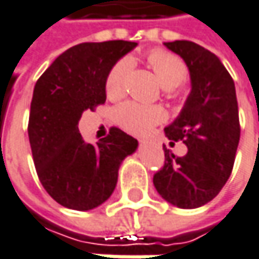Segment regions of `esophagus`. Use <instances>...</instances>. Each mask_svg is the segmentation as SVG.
Instances as JSON below:
<instances>
[{
  "instance_id": "34e87169",
  "label": "esophagus",
  "mask_w": 259,
  "mask_h": 259,
  "mask_svg": "<svg viewBox=\"0 0 259 259\" xmlns=\"http://www.w3.org/2000/svg\"><path fill=\"white\" fill-rule=\"evenodd\" d=\"M141 144H145V141H141Z\"/></svg>"
}]
</instances>
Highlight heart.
I'll use <instances>...</instances> for the list:
<instances>
[{"mask_svg":"<svg viewBox=\"0 0 259 259\" xmlns=\"http://www.w3.org/2000/svg\"><path fill=\"white\" fill-rule=\"evenodd\" d=\"M147 60L153 68L158 81L164 87L174 89L188 78V66L179 56L166 50H153L148 53ZM130 62L127 59L117 60L108 71L105 80L106 96L112 101L120 99L126 90V77L129 72ZM164 112L160 106L145 105L138 102H124L115 111V121L120 127L132 135H145L154 126L161 123Z\"/></svg>","mask_w":259,"mask_h":259,"instance_id":"heart-1","label":"heart"}]
</instances>
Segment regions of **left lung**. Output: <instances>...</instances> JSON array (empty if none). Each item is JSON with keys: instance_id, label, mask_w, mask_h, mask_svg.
<instances>
[{"instance_id": "8db88e82", "label": "left lung", "mask_w": 259, "mask_h": 259, "mask_svg": "<svg viewBox=\"0 0 259 259\" xmlns=\"http://www.w3.org/2000/svg\"><path fill=\"white\" fill-rule=\"evenodd\" d=\"M185 60L191 93L166 136L182 141L188 151L178 157L164 148V163L154 174L158 194L181 209L209 203L233 172L240 139L236 87L230 72L212 52L191 41L164 42Z\"/></svg>"}]
</instances>
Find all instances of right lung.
Returning <instances> with one entry per match:
<instances>
[{
	"mask_svg": "<svg viewBox=\"0 0 259 259\" xmlns=\"http://www.w3.org/2000/svg\"><path fill=\"white\" fill-rule=\"evenodd\" d=\"M136 47L132 41L82 42L68 49L38 78L31 101L28 135L36 175L59 204L90 210L112 194L118 167L138 141L118 127L96 145L78 132L82 111L105 104L111 66Z\"/></svg>",
	"mask_w": 259,
	"mask_h": 259,
	"instance_id": "1",
	"label": "right lung"
}]
</instances>
